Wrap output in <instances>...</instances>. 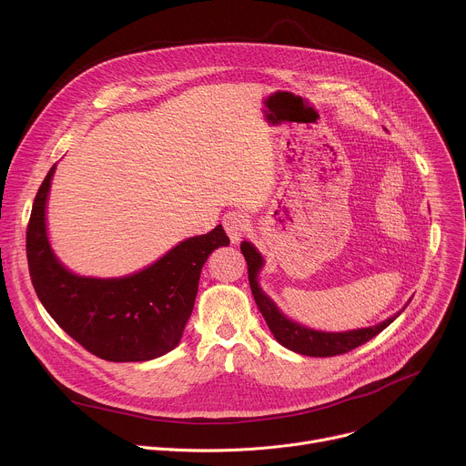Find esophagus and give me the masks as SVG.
Here are the masks:
<instances>
[{
	"label": "esophagus",
	"instance_id": "1",
	"mask_svg": "<svg viewBox=\"0 0 466 466\" xmlns=\"http://www.w3.org/2000/svg\"><path fill=\"white\" fill-rule=\"evenodd\" d=\"M248 218L243 212H228L223 219V227L230 238V241L236 245L241 241V238L248 230Z\"/></svg>",
	"mask_w": 466,
	"mask_h": 466
}]
</instances>
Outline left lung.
Here are the masks:
<instances>
[{
  "instance_id": "obj_1",
  "label": "left lung",
  "mask_w": 466,
  "mask_h": 466,
  "mask_svg": "<svg viewBox=\"0 0 466 466\" xmlns=\"http://www.w3.org/2000/svg\"><path fill=\"white\" fill-rule=\"evenodd\" d=\"M241 252L247 259L248 265V284L252 297L256 300V306L259 313L263 315L265 322H268L271 334L275 339L286 347L288 350H293L302 356H311V358H329V356H339L345 352H350L358 349L360 345L370 341L374 336H378L381 329H385L398 315H400L406 306L398 311L396 315L367 328H356V329H347V331H324V329H315L309 326H304L293 319H289L279 306L277 302L265 293L259 286V271L263 269L265 259L261 252L250 243V241H241ZM411 302V299H410Z\"/></svg>"
}]
</instances>
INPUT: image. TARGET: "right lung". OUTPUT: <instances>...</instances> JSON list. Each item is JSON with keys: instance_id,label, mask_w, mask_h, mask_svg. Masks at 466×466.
<instances>
[{"instance_id": "1", "label": "right lung", "mask_w": 466, "mask_h": 466, "mask_svg": "<svg viewBox=\"0 0 466 466\" xmlns=\"http://www.w3.org/2000/svg\"><path fill=\"white\" fill-rule=\"evenodd\" d=\"M56 164L46 175L27 227L35 291L55 322L94 356L125 363L157 360L178 347L208 256L228 247L221 225L193 236L127 277H83L58 259L47 234V198Z\"/></svg>"}]
</instances>
